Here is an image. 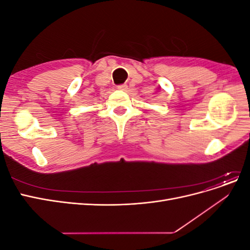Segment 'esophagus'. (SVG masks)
<instances>
[{
    "label": "esophagus",
    "instance_id": "34e87169",
    "mask_svg": "<svg viewBox=\"0 0 250 250\" xmlns=\"http://www.w3.org/2000/svg\"><path fill=\"white\" fill-rule=\"evenodd\" d=\"M117 88L120 90H126L128 88V86H127V84H120L117 86Z\"/></svg>",
    "mask_w": 250,
    "mask_h": 250
}]
</instances>
